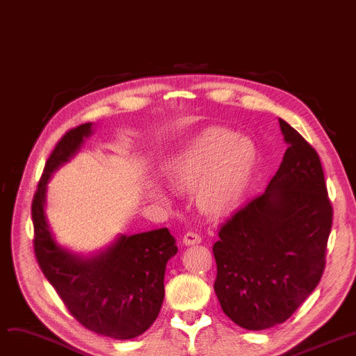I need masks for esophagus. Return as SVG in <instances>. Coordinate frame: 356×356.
<instances>
[{"mask_svg":"<svg viewBox=\"0 0 356 356\" xmlns=\"http://www.w3.org/2000/svg\"><path fill=\"white\" fill-rule=\"evenodd\" d=\"M200 242H202V236L196 232H186L183 236L184 245H195V244H200Z\"/></svg>","mask_w":356,"mask_h":356,"instance_id":"1","label":"esophagus"}]
</instances>
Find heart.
Returning a JSON list of instances; mask_svg holds the SVG:
<instances>
[{
	"instance_id": "obj_1",
	"label": "heart",
	"mask_w": 356,
	"mask_h": 356,
	"mask_svg": "<svg viewBox=\"0 0 356 356\" xmlns=\"http://www.w3.org/2000/svg\"><path fill=\"white\" fill-rule=\"evenodd\" d=\"M252 145L225 128L204 129L170 163L168 176L181 188H196L199 207L208 213L229 211L244 193Z\"/></svg>"
}]
</instances>
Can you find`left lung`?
<instances>
[{
    "instance_id": "obj_1",
    "label": "left lung",
    "mask_w": 356,
    "mask_h": 356,
    "mask_svg": "<svg viewBox=\"0 0 356 356\" xmlns=\"http://www.w3.org/2000/svg\"><path fill=\"white\" fill-rule=\"evenodd\" d=\"M287 149L267 189L234 211L212 248L215 293L238 326L284 323L319 284L333 209L316 149L280 118Z\"/></svg>"
}]
</instances>
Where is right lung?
<instances>
[{
	"label": "right lung",
	"mask_w": 356,
	"mask_h": 356,
	"mask_svg": "<svg viewBox=\"0 0 356 356\" xmlns=\"http://www.w3.org/2000/svg\"><path fill=\"white\" fill-rule=\"evenodd\" d=\"M92 124L69 129L49 156L33 196L34 254L49 283L70 314L86 329L114 339H133L154 323L164 298V271L176 252L167 228L121 235L92 258L70 254L56 244L44 213L51 173L78 152Z\"/></svg>",
	"instance_id": "1"
}]
</instances>
